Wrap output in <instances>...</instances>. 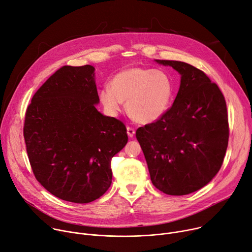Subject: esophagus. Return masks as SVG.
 Here are the masks:
<instances>
[{
  "label": "esophagus",
  "mask_w": 252,
  "mask_h": 252,
  "mask_svg": "<svg viewBox=\"0 0 252 252\" xmlns=\"http://www.w3.org/2000/svg\"><path fill=\"white\" fill-rule=\"evenodd\" d=\"M126 131H127V135L129 136V138H132V136H133L134 133H135L134 128L131 127V126H127V127H126Z\"/></svg>",
  "instance_id": "obj_1"
}]
</instances>
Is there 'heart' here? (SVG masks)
Segmentation results:
<instances>
[{
	"instance_id": "heart-1",
	"label": "heart",
	"mask_w": 252,
	"mask_h": 252,
	"mask_svg": "<svg viewBox=\"0 0 252 252\" xmlns=\"http://www.w3.org/2000/svg\"><path fill=\"white\" fill-rule=\"evenodd\" d=\"M174 95V82L163 70L131 66L111 79L110 88L99 93L101 103L107 112L116 116L122 102L129 117L138 123L150 124L162 118Z\"/></svg>"
}]
</instances>
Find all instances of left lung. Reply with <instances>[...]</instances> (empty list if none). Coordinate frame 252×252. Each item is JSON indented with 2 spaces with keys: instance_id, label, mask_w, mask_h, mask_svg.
I'll return each mask as SVG.
<instances>
[{
  "instance_id": "8db88e82",
  "label": "left lung",
  "mask_w": 252,
  "mask_h": 252,
  "mask_svg": "<svg viewBox=\"0 0 252 252\" xmlns=\"http://www.w3.org/2000/svg\"><path fill=\"white\" fill-rule=\"evenodd\" d=\"M181 74L173 105L155 123L135 131L153 185L168 195L193 193L220 170L229 138L225 98L198 68L181 61L156 60Z\"/></svg>"
}]
</instances>
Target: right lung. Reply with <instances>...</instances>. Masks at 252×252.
<instances>
[{
	"label": "right lung",
	"mask_w": 252,
	"mask_h": 252,
	"mask_svg": "<svg viewBox=\"0 0 252 252\" xmlns=\"http://www.w3.org/2000/svg\"><path fill=\"white\" fill-rule=\"evenodd\" d=\"M94 67L62 66L33 95L24 139L40 184L59 199L89 203L110 187V163L127 143L123 122L96 108Z\"/></svg>",
	"instance_id": "1"
}]
</instances>
